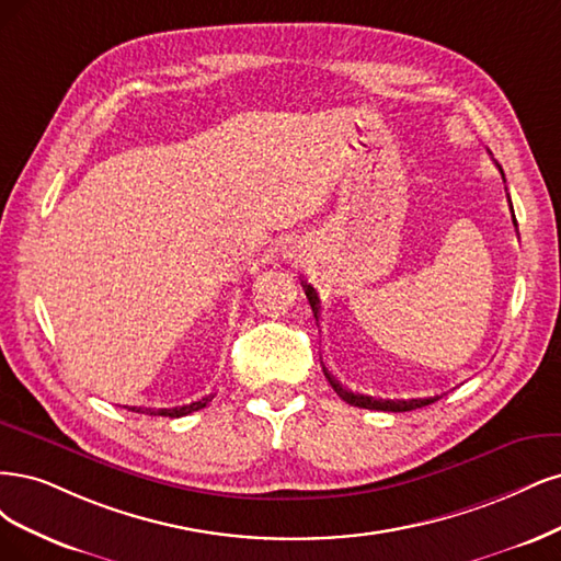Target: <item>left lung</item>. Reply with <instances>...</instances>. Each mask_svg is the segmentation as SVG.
Wrapping results in <instances>:
<instances>
[{"label": "left lung", "mask_w": 561, "mask_h": 561, "mask_svg": "<svg viewBox=\"0 0 561 561\" xmlns=\"http://www.w3.org/2000/svg\"><path fill=\"white\" fill-rule=\"evenodd\" d=\"M499 170H501V165H499ZM501 174H503V170H501ZM508 201H511V195H508ZM511 209H513V203H511ZM513 221H515V214H513ZM515 226H517V221H515ZM300 284H302V291H305L307 300H310L314 319H319V298H317V291H314V288H312L310 284H307V282H300ZM323 375H327L329 385L335 389V393L340 396L342 401H347L350 405H356V408H366V410L408 412V410H417V408L431 405V403H436V401L440 399V396H428V399H408V401H399V399H393V401H391V399H375V396H366V393H356V391L345 389L327 368H323Z\"/></svg>", "instance_id": "left-lung-1"}]
</instances>
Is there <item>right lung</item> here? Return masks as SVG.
<instances>
[{
    "instance_id": "1",
    "label": "right lung",
    "mask_w": 561,
    "mask_h": 561,
    "mask_svg": "<svg viewBox=\"0 0 561 561\" xmlns=\"http://www.w3.org/2000/svg\"><path fill=\"white\" fill-rule=\"evenodd\" d=\"M211 401V396H203L201 401H193L186 405H176V408H128L133 412H141V414H153V417H186V414L195 412V410H203L207 403Z\"/></svg>"
}]
</instances>
